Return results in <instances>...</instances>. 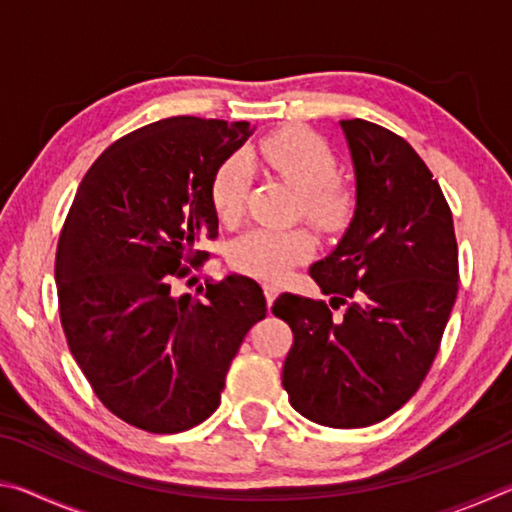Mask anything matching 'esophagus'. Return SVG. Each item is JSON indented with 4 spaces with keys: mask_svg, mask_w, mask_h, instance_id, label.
I'll return each mask as SVG.
<instances>
[{
    "mask_svg": "<svg viewBox=\"0 0 512 512\" xmlns=\"http://www.w3.org/2000/svg\"><path fill=\"white\" fill-rule=\"evenodd\" d=\"M264 296H266V305L271 307L275 298L280 296V287H277V284H264Z\"/></svg>",
    "mask_w": 512,
    "mask_h": 512,
    "instance_id": "obj_1",
    "label": "esophagus"
}]
</instances>
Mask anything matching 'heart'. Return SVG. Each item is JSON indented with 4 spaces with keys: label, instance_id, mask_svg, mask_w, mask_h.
<instances>
[{
    "label": "heart",
    "instance_id": "obj_1",
    "mask_svg": "<svg viewBox=\"0 0 512 512\" xmlns=\"http://www.w3.org/2000/svg\"><path fill=\"white\" fill-rule=\"evenodd\" d=\"M262 162L273 169L293 192L300 194L302 214L320 230H339L352 214L348 189L334 183L336 158L323 137L289 128L266 137L246 158L232 155L214 171L210 198L216 216L232 223L244 212L250 187V164ZM314 239L305 230L257 228L241 235L230 248V264L237 271L259 280L277 282L287 277L293 266L314 255Z\"/></svg>",
    "mask_w": 512,
    "mask_h": 512
}]
</instances>
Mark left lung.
I'll return each instance as SVG.
<instances>
[{"label": "left lung", "instance_id": "8db88e82", "mask_svg": "<svg viewBox=\"0 0 512 512\" xmlns=\"http://www.w3.org/2000/svg\"><path fill=\"white\" fill-rule=\"evenodd\" d=\"M339 126L354 214L309 268L332 300L282 293L273 314L293 332L282 368L293 409L323 427L357 429L395 413L427 377L458 293V248L445 196L411 144L363 119Z\"/></svg>", "mask_w": 512, "mask_h": 512}]
</instances>
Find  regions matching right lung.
Instances as JSON below:
<instances>
[{"label": "right lung", "mask_w": 512, "mask_h": 512, "mask_svg": "<svg viewBox=\"0 0 512 512\" xmlns=\"http://www.w3.org/2000/svg\"><path fill=\"white\" fill-rule=\"evenodd\" d=\"M248 121L169 117L92 164L56 253L60 323L99 400L128 424L178 433L219 409L239 345L266 316L262 287L232 273L173 296L171 280L219 235L214 171L253 135Z\"/></svg>", "instance_id": "add662e5"}]
</instances>
